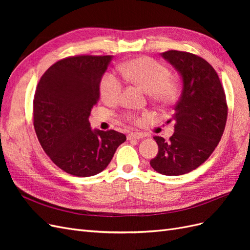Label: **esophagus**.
<instances>
[{
	"label": "esophagus",
	"mask_w": 250,
	"mask_h": 250,
	"mask_svg": "<svg viewBox=\"0 0 250 250\" xmlns=\"http://www.w3.org/2000/svg\"><path fill=\"white\" fill-rule=\"evenodd\" d=\"M144 138V135L140 132H130L127 135V140H141Z\"/></svg>",
	"instance_id": "esophagus-1"
}]
</instances>
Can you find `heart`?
Instances as JSON below:
<instances>
[{"label":"heart","mask_w":250,"mask_h":250,"mask_svg":"<svg viewBox=\"0 0 250 250\" xmlns=\"http://www.w3.org/2000/svg\"><path fill=\"white\" fill-rule=\"evenodd\" d=\"M124 78L142 86L150 93L152 99L167 103L171 101L176 93V86L170 81L169 70L156 60L149 57L132 59L120 66ZM123 90V82L116 73L108 72L102 77L100 94L107 103L117 102ZM126 119L132 123H141L143 117L135 113H127Z\"/></svg>","instance_id":"obj_1"}]
</instances>
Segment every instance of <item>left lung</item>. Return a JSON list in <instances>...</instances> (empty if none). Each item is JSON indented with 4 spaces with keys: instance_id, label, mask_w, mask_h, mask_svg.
Wrapping results in <instances>:
<instances>
[{
    "instance_id": "1",
    "label": "left lung",
    "mask_w": 250,
    "mask_h": 250,
    "mask_svg": "<svg viewBox=\"0 0 250 250\" xmlns=\"http://www.w3.org/2000/svg\"><path fill=\"white\" fill-rule=\"evenodd\" d=\"M161 55L179 74L183 88L173 108L174 133L168 142L153 138L158 153L150 165L164 175L178 176L197 169L213 153L224 131L228 105L220 79L207 60L175 50Z\"/></svg>"
}]
</instances>
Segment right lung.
I'll list each match as a JSON object with an SVG mask.
<instances>
[{
    "mask_svg": "<svg viewBox=\"0 0 250 250\" xmlns=\"http://www.w3.org/2000/svg\"><path fill=\"white\" fill-rule=\"evenodd\" d=\"M112 56H74L50 66L37 84L33 124L42 149L57 167L78 177L107 167L126 141L116 130L92 129L90 110Z\"/></svg>",
    "mask_w": 250,
    "mask_h": 250,
    "instance_id": "right-lung-1",
    "label": "right lung"
}]
</instances>
